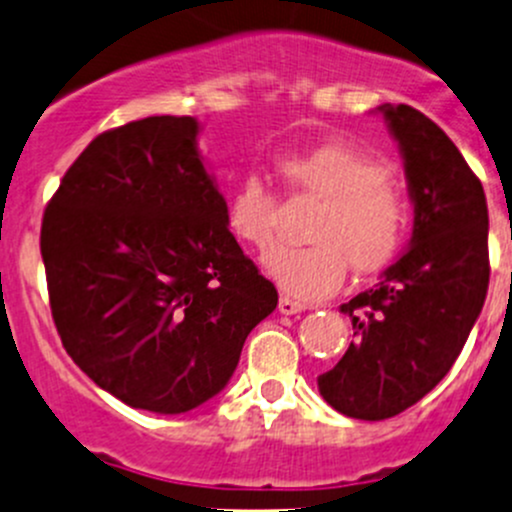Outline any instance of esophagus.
Listing matches in <instances>:
<instances>
[{
	"label": "esophagus",
	"mask_w": 512,
	"mask_h": 512,
	"mask_svg": "<svg viewBox=\"0 0 512 512\" xmlns=\"http://www.w3.org/2000/svg\"><path fill=\"white\" fill-rule=\"evenodd\" d=\"M307 309V304L297 302V299H289V297H280V312L282 314H299Z\"/></svg>",
	"instance_id": "34e87169"
}]
</instances>
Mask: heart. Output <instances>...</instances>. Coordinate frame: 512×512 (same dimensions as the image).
Instances as JSON below:
<instances>
[{"mask_svg": "<svg viewBox=\"0 0 512 512\" xmlns=\"http://www.w3.org/2000/svg\"><path fill=\"white\" fill-rule=\"evenodd\" d=\"M277 173L292 190L319 198L309 240L280 250L267 272L297 299H324L339 292L349 265L361 275L389 265L409 230L404 193L384 163L349 143H322L277 158ZM225 225L237 242L270 252L277 240V198L257 175H245L225 203Z\"/></svg>", "mask_w": 512, "mask_h": 512, "instance_id": "1", "label": "heart"}]
</instances>
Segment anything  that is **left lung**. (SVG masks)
<instances>
[{
	"label": "left lung",
	"instance_id": "left-lung-1",
	"mask_svg": "<svg viewBox=\"0 0 512 512\" xmlns=\"http://www.w3.org/2000/svg\"><path fill=\"white\" fill-rule=\"evenodd\" d=\"M404 158L414 232L374 289L356 294L354 342L317 379L339 414L381 421L421 401L461 354L488 292V205L451 138L416 108L384 103Z\"/></svg>",
	"mask_w": 512,
	"mask_h": 512
}]
</instances>
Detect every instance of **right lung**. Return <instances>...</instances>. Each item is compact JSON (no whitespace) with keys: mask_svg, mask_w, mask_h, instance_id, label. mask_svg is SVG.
<instances>
[{"mask_svg":"<svg viewBox=\"0 0 512 512\" xmlns=\"http://www.w3.org/2000/svg\"><path fill=\"white\" fill-rule=\"evenodd\" d=\"M193 116L101 133L41 223L51 317L81 371L128 404L185 414L225 389L247 334L277 307L225 225Z\"/></svg>","mask_w":512,"mask_h":512,"instance_id":"obj_1","label":"right lung"}]
</instances>
